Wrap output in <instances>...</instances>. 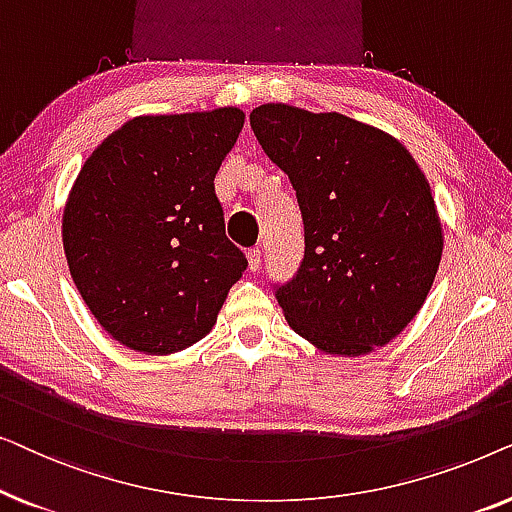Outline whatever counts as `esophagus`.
Here are the masks:
<instances>
[{
  "label": "esophagus",
  "mask_w": 512,
  "mask_h": 512,
  "mask_svg": "<svg viewBox=\"0 0 512 512\" xmlns=\"http://www.w3.org/2000/svg\"><path fill=\"white\" fill-rule=\"evenodd\" d=\"M247 258H249V270L251 272H256L258 268H261V249H251Z\"/></svg>",
  "instance_id": "34e87169"
}]
</instances>
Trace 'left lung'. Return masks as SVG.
<instances>
[{
  "mask_svg": "<svg viewBox=\"0 0 512 512\" xmlns=\"http://www.w3.org/2000/svg\"><path fill=\"white\" fill-rule=\"evenodd\" d=\"M249 123L303 214V263L275 291L289 326L326 354L384 347L422 310L443 256L424 172L396 137L335 111L261 104Z\"/></svg>",
  "mask_w": 512,
  "mask_h": 512,
  "instance_id": "1",
  "label": "left lung"
}]
</instances>
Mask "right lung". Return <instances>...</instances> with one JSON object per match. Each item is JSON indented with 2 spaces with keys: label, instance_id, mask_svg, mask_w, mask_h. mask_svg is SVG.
I'll use <instances>...</instances> for the list:
<instances>
[{
  "label": "right lung",
  "instance_id": "obj_1",
  "mask_svg": "<svg viewBox=\"0 0 512 512\" xmlns=\"http://www.w3.org/2000/svg\"><path fill=\"white\" fill-rule=\"evenodd\" d=\"M242 125L237 107L137 116L83 163L62 247L83 303L121 345L156 356L195 345L247 270L214 193Z\"/></svg>",
  "mask_w": 512,
  "mask_h": 512
}]
</instances>
